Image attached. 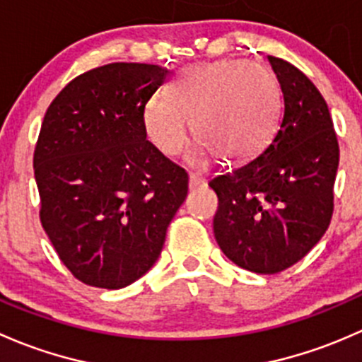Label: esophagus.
Wrapping results in <instances>:
<instances>
[{"mask_svg":"<svg viewBox=\"0 0 362 362\" xmlns=\"http://www.w3.org/2000/svg\"><path fill=\"white\" fill-rule=\"evenodd\" d=\"M204 177L199 176V174H189V181H188V186L189 189H197L200 188V186H204Z\"/></svg>","mask_w":362,"mask_h":362,"instance_id":"obj_1","label":"esophagus"}]
</instances>
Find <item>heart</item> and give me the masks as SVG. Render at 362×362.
Instances as JSON below:
<instances>
[{
    "label": "heart",
    "instance_id": "b5f03b06",
    "mask_svg": "<svg viewBox=\"0 0 362 362\" xmlns=\"http://www.w3.org/2000/svg\"><path fill=\"white\" fill-rule=\"evenodd\" d=\"M282 94L263 66L218 61L182 69L167 92H155L143 110L148 139L165 156H176L193 134L200 162L218 153L225 162L252 158L270 143L281 118Z\"/></svg>",
    "mask_w": 362,
    "mask_h": 362
}]
</instances>
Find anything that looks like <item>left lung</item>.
Here are the masks:
<instances>
[{"label": "left lung", "mask_w": 362, "mask_h": 362, "mask_svg": "<svg viewBox=\"0 0 362 362\" xmlns=\"http://www.w3.org/2000/svg\"><path fill=\"white\" fill-rule=\"evenodd\" d=\"M282 90V118L256 158L216 176L214 237L228 259L255 274H277L320 240L333 216L337 132L315 85L288 61L268 55Z\"/></svg>", "instance_id": "1"}]
</instances>
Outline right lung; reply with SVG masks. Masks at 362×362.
<instances>
[{
    "label": "right lung",
    "mask_w": 362,
    "mask_h": 362,
    "mask_svg": "<svg viewBox=\"0 0 362 362\" xmlns=\"http://www.w3.org/2000/svg\"><path fill=\"white\" fill-rule=\"evenodd\" d=\"M113 62L71 80L45 113L35 148L40 219L78 281L120 289L162 252L188 174L146 139L143 110L169 78Z\"/></svg>",
    "instance_id": "1"
}]
</instances>
